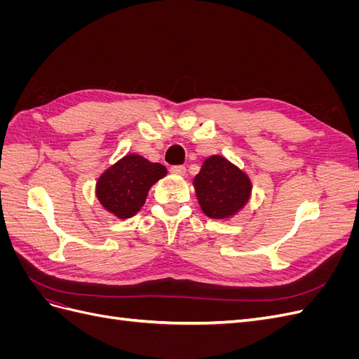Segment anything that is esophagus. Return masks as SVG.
Wrapping results in <instances>:
<instances>
[{"label":"esophagus","instance_id":"esophagus-1","mask_svg":"<svg viewBox=\"0 0 359 359\" xmlns=\"http://www.w3.org/2000/svg\"><path fill=\"white\" fill-rule=\"evenodd\" d=\"M186 166H182V165H175V166H170V172L172 173H175V175H186Z\"/></svg>","mask_w":359,"mask_h":359}]
</instances>
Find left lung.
<instances>
[{
    "label": "left lung",
    "mask_w": 359,
    "mask_h": 359,
    "mask_svg": "<svg viewBox=\"0 0 359 359\" xmlns=\"http://www.w3.org/2000/svg\"><path fill=\"white\" fill-rule=\"evenodd\" d=\"M202 211L210 219H229L248 202L252 182L245 173L222 156H211L194 177Z\"/></svg>",
    "instance_id": "left-lung-1"
}]
</instances>
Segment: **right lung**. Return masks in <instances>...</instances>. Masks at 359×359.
Segmentation results:
<instances>
[{
	"label": "right lung",
	"mask_w": 359,
	"mask_h": 359,
	"mask_svg": "<svg viewBox=\"0 0 359 359\" xmlns=\"http://www.w3.org/2000/svg\"><path fill=\"white\" fill-rule=\"evenodd\" d=\"M166 173L160 163L128 154L102 173L97 181V199L118 219H128L142 208L151 186Z\"/></svg>",
	"instance_id": "1"
}]
</instances>
